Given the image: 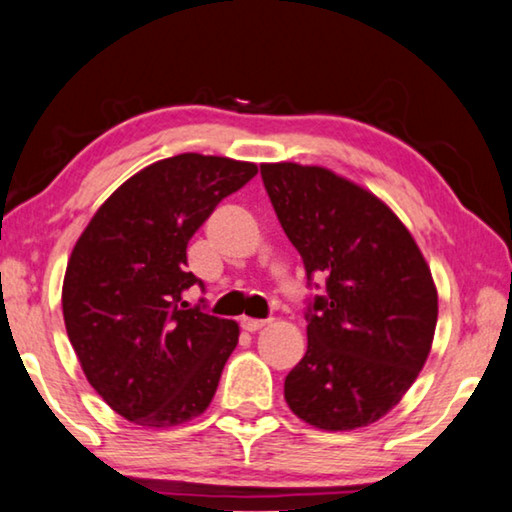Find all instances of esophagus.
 Listing matches in <instances>:
<instances>
[{
    "label": "esophagus",
    "instance_id": "1",
    "mask_svg": "<svg viewBox=\"0 0 512 512\" xmlns=\"http://www.w3.org/2000/svg\"><path fill=\"white\" fill-rule=\"evenodd\" d=\"M267 325V320H256V318H242L240 320V327L245 329V332H258V329H263Z\"/></svg>",
    "mask_w": 512,
    "mask_h": 512
}]
</instances>
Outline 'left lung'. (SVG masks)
I'll return each mask as SVG.
<instances>
[{"mask_svg":"<svg viewBox=\"0 0 512 512\" xmlns=\"http://www.w3.org/2000/svg\"><path fill=\"white\" fill-rule=\"evenodd\" d=\"M281 229L325 295L306 309V355L283 384L320 430H355L393 410L426 364L437 325L430 267L387 203L325 167L261 164Z\"/></svg>","mask_w":512,"mask_h":512,"instance_id":"1","label":"left lung"}]
</instances>
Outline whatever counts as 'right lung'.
I'll return each instance as SVG.
<instances>
[{
    "label": "right lung",
    "mask_w": 512,
    "mask_h": 512,
    "mask_svg": "<svg viewBox=\"0 0 512 512\" xmlns=\"http://www.w3.org/2000/svg\"><path fill=\"white\" fill-rule=\"evenodd\" d=\"M258 174L254 162L183 153L125 180L68 258L61 306L86 380L137 426L171 428L208 410L238 322L187 309L201 283L187 242L217 203Z\"/></svg>",
    "instance_id": "1"
}]
</instances>
